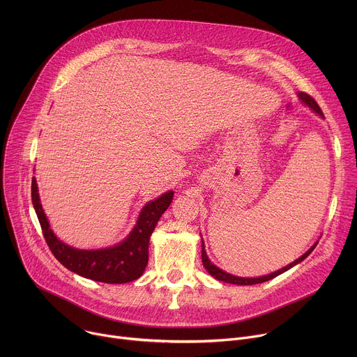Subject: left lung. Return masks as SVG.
<instances>
[{"instance_id":"1","label":"left lung","mask_w":357,"mask_h":357,"mask_svg":"<svg viewBox=\"0 0 357 357\" xmlns=\"http://www.w3.org/2000/svg\"><path fill=\"white\" fill-rule=\"evenodd\" d=\"M298 97H299L301 101H303V103L307 105L308 107H311L315 113H318L321 117H324V113H322L321 107L318 106L317 101H315L310 94L303 93V91H299V93H298ZM317 244H318V243H315L307 252L303 254V256H301L298 260H295L294 263L288 264L287 267H284V268H281V270H278V271H275V273H271V274H268V275L259 277V278H243V277H236V275H231V274H229V273L220 270L219 267H216V266L208 259V254H206V251H205V244H203V240H202V263H203V267L206 268V271H208L212 277H215L216 280H219V281L229 282V284H237V285H254V284H261V282H266V281H268V280H273V278H275L277 275H280V274L285 273L287 270L292 268L294 266H296L298 263H301L302 260L307 259V257L310 256V254L314 251V248L317 247Z\"/></svg>"}]
</instances>
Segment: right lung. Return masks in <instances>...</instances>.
Instances as JSON below:
<instances>
[{"mask_svg": "<svg viewBox=\"0 0 357 357\" xmlns=\"http://www.w3.org/2000/svg\"><path fill=\"white\" fill-rule=\"evenodd\" d=\"M31 195L43 237L56 260L84 278L107 284H124L142 275L148 264L149 237L174 197V192L169 190L158 199L148 202L132 231L120 244L101 250H79L58 240L50 230L40 205L35 178H32Z\"/></svg>", "mask_w": 357, "mask_h": 357, "instance_id": "right-lung-1", "label": "right lung"}]
</instances>
